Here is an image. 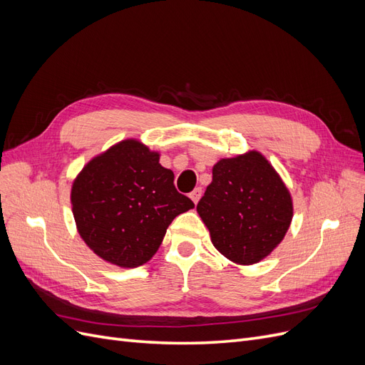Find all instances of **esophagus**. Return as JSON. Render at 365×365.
<instances>
[{
  "label": "esophagus",
  "mask_w": 365,
  "mask_h": 365,
  "mask_svg": "<svg viewBox=\"0 0 365 365\" xmlns=\"http://www.w3.org/2000/svg\"><path fill=\"white\" fill-rule=\"evenodd\" d=\"M201 196H202V189H201V187H196V189L190 193V197H192V201L195 204L201 200Z\"/></svg>",
  "instance_id": "esophagus-1"
}]
</instances>
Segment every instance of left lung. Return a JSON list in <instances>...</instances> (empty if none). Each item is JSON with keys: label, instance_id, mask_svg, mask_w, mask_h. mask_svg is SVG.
<instances>
[{"label": "left lung", "instance_id": "left-lung-1", "mask_svg": "<svg viewBox=\"0 0 365 365\" xmlns=\"http://www.w3.org/2000/svg\"><path fill=\"white\" fill-rule=\"evenodd\" d=\"M196 210L217 251L240 264L267 257L292 219L291 195L259 152L216 163Z\"/></svg>", "mask_w": 365, "mask_h": 365}]
</instances>
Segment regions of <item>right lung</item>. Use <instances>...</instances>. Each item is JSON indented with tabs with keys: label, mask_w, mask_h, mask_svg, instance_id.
I'll list each match as a JSON object with an SVG mask.
<instances>
[{
	"label": "right lung",
	"mask_w": 365,
	"mask_h": 365,
	"mask_svg": "<svg viewBox=\"0 0 365 365\" xmlns=\"http://www.w3.org/2000/svg\"><path fill=\"white\" fill-rule=\"evenodd\" d=\"M71 204L85 244L121 268L150 260L172 220L195 207L175 189L158 153L135 140L88 163L73 184Z\"/></svg>",
	"instance_id": "1"
}]
</instances>
